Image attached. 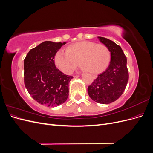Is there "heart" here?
Listing matches in <instances>:
<instances>
[{"instance_id":"b5f03b06","label":"heart","mask_w":153,"mask_h":153,"mask_svg":"<svg viewBox=\"0 0 153 153\" xmlns=\"http://www.w3.org/2000/svg\"><path fill=\"white\" fill-rule=\"evenodd\" d=\"M110 52L104 45L88 41H79L68 46L66 52H58L55 56L57 67L66 74H71L79 62L80 66L92 73L100 72L107 67Z\"/></svg>"}]
</instances>
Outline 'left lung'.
<instances>
[{
  "mask_svg": "<svg viewBox=\"0 0 153 153\" xmlns=\"http://www.w3.org/2000/svg\"><path fill=\"white\" fill-rule=\"evenodd\" d=\"M110 52L111 61L106 70L88 87V94L96 102L108 104L116 101L126 89L129 79L127 59L120 46L103 37H98Z\"/></svg>",
  "mask_w": 153,
  "mask_h": 153,
  "instance_id": "8db88e82",
  "label": "left lung"
}]
</instances>
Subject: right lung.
<instances>
[{"mask_svg": "<svg viewBox=\"0 0 153 153\" xmlns=\"http://www.w3.org/2000/svg\"><path fill=\"white\" fill-rule=\"evenodd\" d=\"M66 43L44 41L31 49L24 59V83L32 98L48 106H59L66 101L69 84L73 78L55 65V55Z\"/></svg>", "mask_w": 153, "mask_h": 153, "instance_id": "obj_1", "label": "right lung"}]
</instances>
